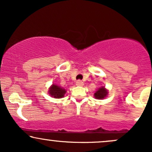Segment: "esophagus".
Returning a JSON list of instances; mask_svg holds the SVG:
<instances>
[{"instance_id":"34e87169","label":"esophagus","mask_w":152,"mask_h":152,"mask_svg":"<svg viewBox=\"0 0 152 152\" xmlns=\"http://www.w3.org/2000/svg\"><path fill=\"white\" fill-rule=\"evenodd\" d=\"M76 85H77V86H83V82L81 81V80H78V81H76Z\"/></svg>"}]
</instances>
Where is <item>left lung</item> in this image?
I'll list each match as a JSON object with an SVG mask.
<instances>
[{"label": "left lung", "instance_id": "obj_1", "mask_svg": "<svg viewBox=\"0 0 152 152\" xmlns=\"http://www.w3.org/2000/svg\"><path fill=\"white\" fill-rule=\"evenodd\" d=\"M107 94V90H106L104 87H102V88H99V89L94 94V96H95V98L97 99H103L104 98H105Z\"/></svg>", "mask_w": 152, "mask_h": 152}]
</instances>
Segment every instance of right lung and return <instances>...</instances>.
I'll use <instances>...</instances> for the list:
<instances>
[{
    "instance_id": "right-lung-1",
    "label": "right lung",
    "mask_w": 152,
    "mask_h": 152,
    "mask_svg": "<svg viewBox=\"0 0 152 152\" xmlns=\"http://www.w3.org/2000/svg\"><path fill=\"white\" fill-rule=\"evenodd\" d=\"M50 96L56 99H61L64 96V94L66 93V91L61 87L53 84L49 89Z\"/></svg>"
}]
</instances>
